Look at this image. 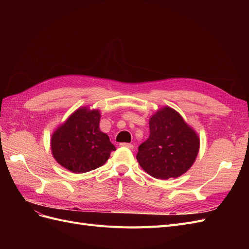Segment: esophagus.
I'll return each instance as SVG.
<instances>
[{
	"label": "esophagus",
	"mask_w": 249,
	"mask_h": 249,
	"mask_svg": "<svg viewBox=\"0 0 249 249\" xmlns=\"http://www.w3.org/2000/svg\"><path fill=\"white\" fill-rule=\"evenodd\" d=\"M120 146L122 147H126V148H130V149H132L134 146H133V144H131V143H126V142H123V143H120L119 144Z\"/></svg>",
	"instance_id": "1"
}]
</instances>
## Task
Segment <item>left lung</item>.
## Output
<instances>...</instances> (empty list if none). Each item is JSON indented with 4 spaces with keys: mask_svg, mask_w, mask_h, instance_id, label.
Wrapping results in <instances>:
<instances>
[{
    "mask_svg": "<svg viewBox=\"0 0 249 249\" xmlns=\"http://www.w3.org/2000/svg\"><path fill=\"white\" fill-rule=\"evenodd\" d=\"M198 149L196 133L176 110L164 107L150 117L149 137L139 145L136 158L149 176L168 179L189 169Z\"/></svg>",
    "mask_w": 249,
    "mask_h": 249,
    "instance_id": "8db88e82",
    "label": "left lung"
}]
</instances>
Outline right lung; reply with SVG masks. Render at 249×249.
<instances>
[{
  "label": "right lung",
  "instance_id": "right-lung-1",
  "mask_svg": "<svg viewBox=\"0 0 249 249\" xmlns=\"http://www.w3.org/2000/svg\"><path fill=\"white\" fill-rule=\"evenodd\" d=\"M101 114L97 110L78 109L53 134L51 147L56 161L74 173L102 166L115 146L107 134L100 130Z\"/></svg>",
  "mask_w": 249,
  "mask_h": 249
}]
</instances>
